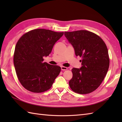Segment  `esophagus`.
<instances>
[{"mask_svg": "<svg viewBox=\"0 0 122 122\" xmlns=\"http://www.w3.org/2000/svg\"><path fill=\"white\" fill-rule=\"evenodd\" d=\"M61 70H63V71L66 70L68 69V68H67L66 67V66H62L61 67Z\"/></svg>", "mask_w": 122, "mask_h": 122, "instance_id": "34e87169", "label": "esophagus"}]
</instances>
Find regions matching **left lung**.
Segmentation results:
<instances>
[{
	"mask_svg": "<svg viewBox=\"0 0 122 122\" xmlns=\"http://www.w3.org/2000/svg\"><path fill=\"white\" fill-rule=\"evenodd\" d=\"M64 35L76 56L82 58L81 68L72 69L69 86L76 93L89 94L97 89L107 75L110 65L107 46L99 36L87 30L64 32Z\"/></svg>",
	"mask_w": 122,
	"mask_h": 122,
	"instance_id": "1",
	"label": "left lung"
}]
</instances>
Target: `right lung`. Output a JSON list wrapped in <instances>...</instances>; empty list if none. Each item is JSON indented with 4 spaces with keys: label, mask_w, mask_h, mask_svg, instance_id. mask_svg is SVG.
Returning a JSON list of instances; mask_svg holds the SVG:
<instances>
[{
    "label": "right lung",
    "mask_w": 122,
    "mask_h": 122,
    "mask_svg": "<svg viewBox=\"0 0 122 122\" xmlns=\"http://www.w3.org/2000/svg\"><path fill=\"white\" fill-rule=\"evenodd\" d=\"M64 32L33 29L23 35L15 45L14 63L18 79L25 89L42 93L51 87L61 68L43 62Z\"/></svg>",
    "instance_id": "add662e5"
}]
</instances>
